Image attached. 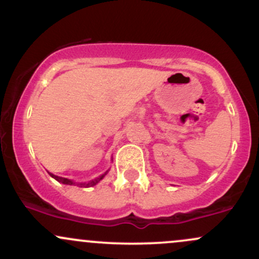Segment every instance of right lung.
I'll return each mask as SVG.
<instances>
[{
  "mask_svg": "<svg viewBox=\"0 0 259 259\" xmlns=\"http://www.w3.org/2000/svg\"><path fill=\"white\" fill-rule=\"evenodd\" d=\"M49 174L51 175V177L53 178V179H56L57 181H59V183H62V184H65V185H79L80 187H91V186H95L96 185V184H99L101 180L103 179V178H105V175L107 174V171L105 174H102V175H100L99 178H96V179H94V180H91V181H89V183H74L73 180H70V179H67V178H62V177H57V175H55V174H52V173H50L49 171Z\"/></svg>",
  "mask_w": 259,
  "mask_h": 259,
  "instance_id": "add662e5",
  "label": "right lung"
}]
</instances>
